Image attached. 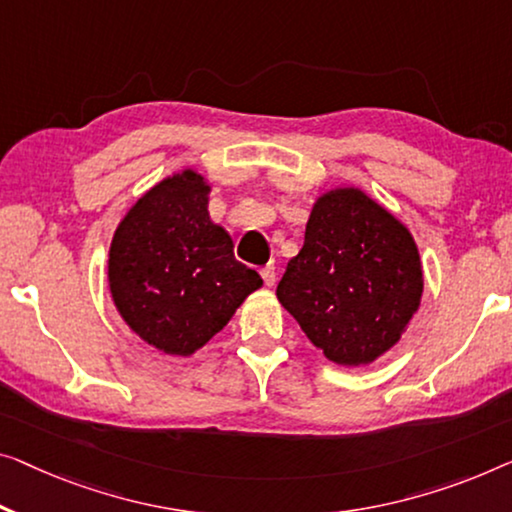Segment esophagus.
Returning <instances> with one entry per match:
<instances>
[{
    "mask_svg": "<svg viewBox=\"0 0 512 512\" xmlns=\"http://www.w3.org/2000/svg\"><path fill=\"white\" fill-rule=\"evenodd\" d=\"M259 273H262V278H264V282H266V285H273V282H276V266H273V264H266L264 266V269L262 271H259Z\"/></svg>",
    "mask_w": 512,
    "mask_h": 512,
    "instance_id": "1",
    "label": "esophagus"
}]
</instances>
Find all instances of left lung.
<instances>
[{
	"label": "left lung",
	"instance_id": "left-lung-1",
	"mask_svg": "<svg viewBox=\"0 0 512 512\" xmlns=\"http://www.w3.org/2000/svg\"><path fill=\"white\" fill-rule=\"evenodd\" d=\"M276 294L329 361L365 365L400 340L418 310L421 257L398 218L361 190L338 188L312 207Z\"/></svg>",
	"mask_w": 512,
	"mask_h": 512
}]
</instances>
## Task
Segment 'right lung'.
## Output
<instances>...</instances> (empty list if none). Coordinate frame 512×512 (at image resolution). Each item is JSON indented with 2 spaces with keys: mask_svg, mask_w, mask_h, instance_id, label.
<instances>
[{
  "mask_svg": "<svg viewBox=\"0 0 512 512\" xmlns=\"http://www.w3.org/2000/svg\"><path fill=\"white\" fill-rule=\"evenodd\" d=\"M200 174L160 181L126 213L110 248V292L126 324L149 345L188 356L207 345L262 278L234 257L211 223Z\"/></svg>",
  "mask_w": 512,
  "mask_h": 512,
  "instance_id": "add662e5",
  "label": "right lung"
}]
</instances>
